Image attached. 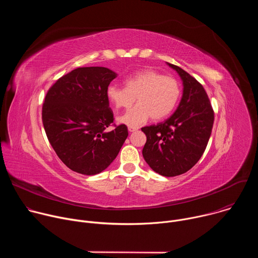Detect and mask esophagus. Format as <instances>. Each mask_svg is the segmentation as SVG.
<instances>
[{
  "mask_svg": "<svg viewBox=\"0 0 258 258\" xmlns=\"http://www.w3.org/2000/svg\"><path fill=\"white\" fill-rule=\"evenodd\" d=\"M138 130H139V127H137V126H128V132H131V133L136 132Z\"/></svg>",
  "mask_w": 258,
  "mask_h": 258,
  "instance_id": "34e87169",
  "label": "esophagus"
}]
</instances>
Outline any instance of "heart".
Listing matches in <instances>:
<instances>
[{
	"label": "heart",
	"mask_w": 258,
	"mask_h": 258,
	"mask_svg": "<svg viewBox=\"0 0 258 258\" xmlns=\"http://www.w3.org/2000/svg\"><path fill=\"white\" fill-rule=\"evenodd\" d=\"M107 97L116 109H128L118 120L130 126H139L151 116L159 120L168 116L180 97V85L172 77H164L153 69H143L124 81V88L114 85L107 89Z\"/></svg>",
	"instance_id": "heart-1"
}]
</instances>
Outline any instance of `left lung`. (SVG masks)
<instances>
[{
	"instance_id": "obj_1",
	"label": "left lung",
	"mask_w": 258,
	"mask_h": 258,
	"mask_svg": "<svg viewBox=\"0 0 258 258\" xmlns=\"http://www.w3.org/2000/svg\"><path fill=\"white\" fill-rule=\"evenodd\" d=\"M168 65L182 80V97L168 119L141 128L147 137L142 153L155 172L175 176L191 169L203 155L211 135L214 111L203 86L180 67Z\"/></svg>"
}]
</instances>
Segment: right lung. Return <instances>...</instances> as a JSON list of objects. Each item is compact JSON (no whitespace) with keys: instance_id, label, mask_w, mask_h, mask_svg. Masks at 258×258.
<instances>
[{"instance_id":"add662e5","label":"right lung","mask_w":258,"mask_h":258,"mask_svg":"<svg viewBox=\"0 0 258 258\" xmlns=\"http://www.w3.org/2000/svg\"><path fill=\"white\" fill-rule=\"evenodd\" d=\"M116 75L106 67H79L49 89L42 109L47 138L71 170L92 175L106 169L128 136L116 125L107 89ZM114 128L109 130L107 127Z\"/></svg>"}]
</instances>
